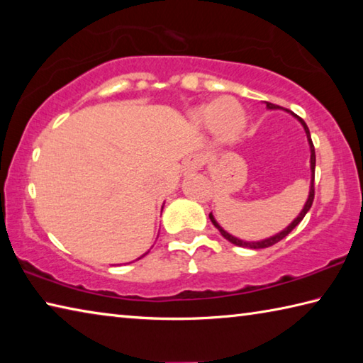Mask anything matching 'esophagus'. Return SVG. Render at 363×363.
Here are the masks:
<instances>
[{
  "label": "esophagus",
  "instance_id": "esophagus-1",
  "mask_svg": "<svg viewBox=\"0 0 363 363\" xmlns=\"http://www.w3.org/2000/svg\"><path fill=\"white\" fill-rule=\"evenodd\" d=\"M205 164V158L203 155H192L187 158L186 164H184V168H186V171H196L200 169L201 167Z\"/></svg>",
  "mask_w": 363,
  "mask_h": 363
}]
</instances>
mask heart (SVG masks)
I'll return each mask as SVG.
<instances>
[{"mask_svg": "<svg viewBox=\"0 0 363 363\" xmlns=\"http://www.w3.org/2000/svg\"><path fill=\"white\" fill-rule=\"evenodd\" d=\"M196 120L206 126L216 128L224 139H235L247 123V115L240 104L232 99H223L206 106L196 112Z\"/></svg>", "mask_w": 363, "mask_h": 363, "instance_id": "obj_1", "label": "heart"}]
</instances>
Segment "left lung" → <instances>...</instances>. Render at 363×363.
I'll list each match as a JSON object with an SVG mask.
<instances>
[{"mask_svg":"<svg viewBox=\"0 0 363 363\" xmlns=\"http://www.w3.org/2000/svg\"><path fill=\"white\" fill-rule=\"evenodd\" d=\"M266 106H267V108H280L279 106H275V104H270V102H266ZM286 110V108H285ZM286 112H290V110H286ZM291 115H294L293 112H290ZM296 116V118L301 121V125L304 126V131H306V134H307V140H309V145H311V171H312V181H311V190H309V199H307V201H306V205H304V208H303V211L299 213V216L293 220V223L286 227L285 230H281L280 233H277V235H274V237H270V238H266V240H261V242H243V240H240V238H235L233 235H230V233H227L223 227H220L216 220H214V218H213V214H210V219H211V223L214 224V227H216V229L220 232V235H223L225 240H229L230 243H233V245H237V247H243V248H255V250H257V248H267V247H272V245H275V243H279L280 240H284V238L288 235V233H290L294 227H296L301 220L304 219V216H306V213L311 210V206H312V201H314V195H315V189H314V177H315V149H314V144H312V139H311V133H309V128H307V125L304 123V120L303 118H299L298 115H294Z\"/></svg>","mask_w":363,"mask_h":363,"instance_id":"left-lung-1","label":"left lung"}]
</instances>
